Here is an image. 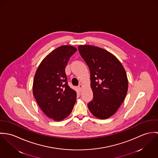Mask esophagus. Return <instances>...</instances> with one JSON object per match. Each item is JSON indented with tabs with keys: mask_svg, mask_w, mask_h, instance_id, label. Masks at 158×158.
<instances>
[{
	"mask_svg": "<svg viewBox=\"0 0 158 158\" xmlns=\"http://www.w3.org/2000/svg\"><path fill=\"white\" fill-rule=\"evenodd\" d=\"M82 87H83V85H82V84H79V85H78V88L79 89V90H80V91L82 89Z\"/></svg>",
	"mask_w": 158,
	"mask_h": 158,
	"instance_id": "obj_1",
	"label": "esophagus"
}]
</instances>
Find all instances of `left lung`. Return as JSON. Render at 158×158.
Wrapping results in <instances>:
<instances>
[{
    "mask_svg": "<svg viewBox=\"0 0 158 158\" xmlns=\"http://www.w3.org/2000/svg\"><path fill=\"white\" fill-rule=\"evenodd\" d=\"M78 50L90 71L93 100L88 104L95 117L105 119L113 115L124 101L128 79L120 61L103 48L80 45Z\"/></svg>",
    "mask_w": 158,
    "mask_h": 158,
    "instance_id": "left-lung-1",
    "label": "left lung"
}]
</instances>
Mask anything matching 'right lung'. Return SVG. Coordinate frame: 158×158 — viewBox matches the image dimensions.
<instances>
[{
  "instance_id": "obj_1",
  "label": "right lung",
  "mask_w": 158,
  "mask_h": 158,
  "mask_svg": "<svg viewBox=\"0 0 158 158\" xmlns=\"http://www.w3.org/2000/svg\"><path fill=\"white\" fill-rule=\"evenodd\" d=\"M76 51L70 45L56 48L43 59L35 72L33 95L43 112L54 121L69 116L76 101V92L69 86L65 71Z\"/></svg>"
}]
</instances>
